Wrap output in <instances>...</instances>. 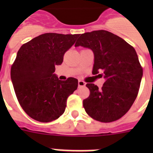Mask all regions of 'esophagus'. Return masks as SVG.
Here are the masks:
<instances>
[{"label":"esophagus","instance_id":"34e87169","mask_svg":"<svg viewBox=\"0 0 153 153\" xmlns=\"http://www.w3.org/2000/svg\"><path fill=\"white\" fill-rule=\"evenodd\" d=\"M85 85H86V83H85V82H83V81H82V80L78 81V86H79V87L85 86Z\"/></svg>","mask_w":153,"mask_h":153}]
</instances>
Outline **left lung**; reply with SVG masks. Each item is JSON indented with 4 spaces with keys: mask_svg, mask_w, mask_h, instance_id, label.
I'll use <instances>...</instances> for the list:
<instances>
[{
    "mask_svg": "<svg viewBox=\"0 0 153 153\" xmlns=\"http://www.w3.org/2000/svg\"><path fill=\"white\" fill-rule=\"evenodd\" d=\"M93 51V74H100L106 81L101 89L87 83L90 96L83 101L86 113L93 120L111 123L123 117L139 93L143 67L133 47L111 32L94 30L82 33L75 47Z\"/></svg>",
    "mask_w": 153,
    "mask_h": 153,
    "instance_id": "obj_1",
    "label": "left lung"
}]
</instances>
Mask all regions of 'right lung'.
<instances>
[{
	"instance_id": "add662e5",
	"label": "right lung",
	"mask_w": 153,
	"mask_h": 153,
	"mask_svg": "<svg viewBox=\"0 0 153 153\" xmlns=\"http://www.w3.org/2000/svg\"><path fill=\"white\" fill-rule=\"evenodd\" d=\"M79 34L47 33L23 44L10 69V78L24 111L41 123L56 120L64 113L67 100L78 86L76 78L59 80L55 66Z\"/></svg>"
}]
</instances>
